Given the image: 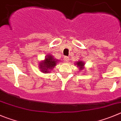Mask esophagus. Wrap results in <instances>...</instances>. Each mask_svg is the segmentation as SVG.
Returning a JSON list of instances; mask_svg holds the SVG:
<instances>
[{
    "instance_id": "obj_1",
    "label": "esophagus",
    "mask_w": 121,
    "mask_h": 121,
    "mask_svg": "<svg viewBox=\"0 0 121 121\" xmlns=\"http://www.w3.org/2000/svg\"><path fill=\"white\" fill-rule=\"evenodd\" d=\"M69 60V58L68 57H67V56H65V57H64V61L66 62H68Z\"/></svg>"
}]
</instances>
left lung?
I'll return each instance as SVG.
<instances>
[{"instance_id": "left-lung-1", "label": "left lung", "mask_w": 121, "mask_h": 121, "mask_svg": "<svg viewBox=\"0 0 121 121\" xmlns=\"http://www.w3.org/2000/svg\"><path fill=\"white\" fill-rule=\"evenodd\" d=\"M75 65H77V68H78L79 70L80 71H82L83 69L86 68H85V63L83 61H82V60H78V62H76L75 64Z\"/></svg>"}]
</instances>
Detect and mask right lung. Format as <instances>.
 Segmentation results:
<instances>
[{"label": "right lung", "instance_id": "obj_1", "mask_svg": "<svg viewBox=\"0 0 121 121\" xmlns=\"http://www.w3.org/2000/svg\"><path fill=\"white\" fill-rule=\"evenodd\" d=\"M59 61L54 57L53 55H46L44 58V60H41L39 63V68L41 72L43 73H48L52 71L53 68L56 66L57 63Z\"/></svg>", "mask_w": 121, "mask_h": 121}]
</instances>
